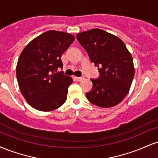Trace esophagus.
<instances>
[{
    "instance_id": "esophagus-1",
    "label": "esophagus",
    "mask_w": 158,
    "mask_h": 158,
    "mask_svg": "<svg viewBox=\"0 0 158 158\" xmlns=\"http://www.w3.org/2000/svg\"><path fill=\"white\" fill-rule=\"evenodd\" d=\"M84 79V77H76V79H77V81H81V80H82V79Z\"/></svg>"
}]
</instances>
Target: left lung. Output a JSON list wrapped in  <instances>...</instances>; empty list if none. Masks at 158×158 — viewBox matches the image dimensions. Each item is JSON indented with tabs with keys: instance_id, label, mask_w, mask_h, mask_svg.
<instances>
[{
	"instance_id": "8db88e82",
	"label": "left lung",
	"mask_w": 158,
	"mask_h": 158,
	"mask_svg": "<svg viewBox=\"0 0 158 158\" xmlns=\"http://www.w3.org/2000/svg\"><path fill=\"white\" fill-rule=\"evenodd\" d=\"M77 39L99 68V77L90 79L93 88L86 93L87 99L101 108L119 104L129 91L135 76L133 58L126 44L100 29L78 33Z\"/></svg>"
}]
</instances>
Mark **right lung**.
<instances>
[{
    "label": "right lung",
    "instance_id": "right-lung-1",
    "mask_svg": "<svg viewBox=\"0 0 158 158\" xmlns=\"http://www.w3.org/2000/svg\"><path fill=\"white\" fill-rule=\"evenodd\" d=\"M74 36L50 30L25 47L16 67L21 94L35 109L50 111L65 102L73 79L58 68H63L61 57L73 42Z\"/></svg>",
    "mask_w": 158,
    "mask_h": 158
}]
</instances>
